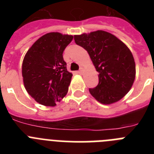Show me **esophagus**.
Returning <instances> with one entry per match:
<instances>
[{"label":"esophagus","mask_w":154,"mask_h":154,"mask_svg":"<svg viewBox=\"0 0 154 154\" xmlns=\"http://www.w3.org/2000/svg\"><path fill=\"white\" fill-rule=\"evenodd\" d=\"M78 73H79V74H80V75L83 74V69H80V70L78 71Z\"/></svg>","instance_id":"obj_1"}]
</instances>
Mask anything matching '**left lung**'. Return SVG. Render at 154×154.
<instances>
[{"label":"left lung","mask_w":154,"mask_h":154,"mask_svg":"<svg viewBox=\"0 0 154 154\" xmlns=\"http://www.w3.org/2000/svg\"><path fill=\"white\" fill-rule=\"evenodd\" d=\"M76 45L85 48L99 72V84L89 92L99 103L112 104L131 89L136 75L134 58L127 46L104 31L74 35Z\"/></svg>","instance_id":"1"}]
</instances>
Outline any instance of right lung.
Segmentation results:
<instances>
[{
  "label": "right lung",
  "mask_w": 154,
  "mask_h": 154,
  "mask_svg": "<svg viewBox=\"0 0 154 154\" xmlns=\"http://www.w3.org/2000/svg\"><path fill=\"white\" fill-rule=\"evenodd\" d=\"M72 39V35L51 32L27 51L22 63L24 85L40 104L55 106L67 94L72 74L67 71L62 54Z\"/></svg>",
  "instance_id": "right-lung-1"
}]
</instances>
